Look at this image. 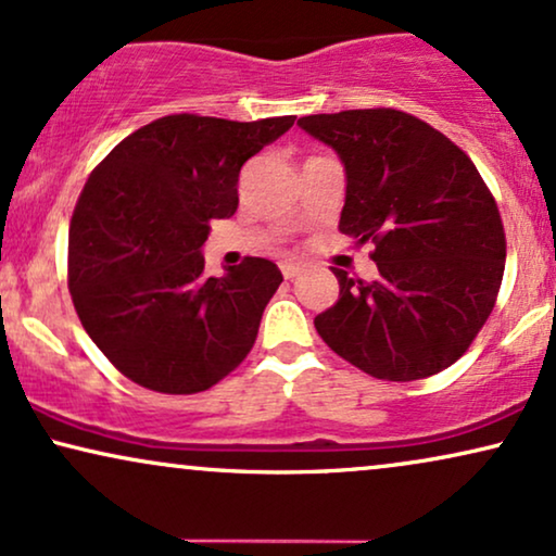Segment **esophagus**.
<instances>
[{
    "mask_svg": "<svg viewBox=\"0 0 556 556\" xmlns=\"http://www.w3.org/2000/svg\"><path fill=\"white\" fill-rule=\"evenodd\" d=\"M280 270H283V276H286L288 280H291V278H295V276H301V270H304V265L286 261V263H280Z\"/></svg>",
    "mask_w": 556,
    "mask_h": 556,
    "instance_id": "34e87169",
    "label": "esophagus"
}]
</instances>
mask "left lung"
<instances>
[{"label": "left lung", "instance_id": "left-lung-1", "mask_svg": "<svg viewBox=\"0 0 556 556\" xmlns=\"http://www.w3.org/2000/svg\"><path fill=\"white\" fill-rule=\"evenodd\" d=\"M299 127L348 173L340 232L370 242L378 278L340 268V299L314 319L337 355L378 380L429 378L457 363L498 299L506 232L475 163L401 110L308 114Z\"/></svg>", "mask_w": 556, "mask_h": 556}]
</instances>
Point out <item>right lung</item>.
<instances>
[{
	"label": "right lung",
	"instance_id": "right-lung-1",
	"mask_svg": "<svg viewBox=\"0 0 556 556\" xmlns=\"http://www.w3.org/2000/svg\"><path fill=\"white\" fill-rule=\"evenodd\" d=\"M293 119L168 114L93 168L71 216L68 288L86 334L132 383L201 393L248 357L283 276L244 257L206 278L201 244L208 222L237 212L242 165Z\"/></svg>",
	"mask_w": 556,
	"mask_h": 556
}]
</instances>
